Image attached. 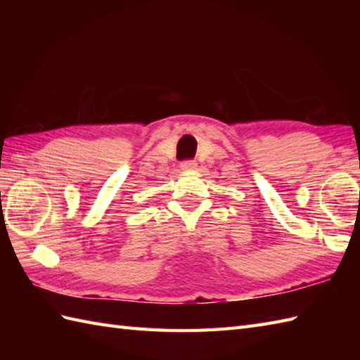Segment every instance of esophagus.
Instances as JSON below:
<instances>
[{"label": "esophagus", "instance_id": "obj_1", "mask_svg": "<svg viewBox=\"0 0 360 360\" xmlns=\"http://www.w3.org/2000/svg\"><path fill=\"white\" fill-rule=\"evenodd\" d=\"M181 168H182V170H186V172L195 170V168H196V162H195V160H192V159L182 160V162H181Z\"/></svg>", "mask_w": 360, "mask_h": 360}]
</instances>
